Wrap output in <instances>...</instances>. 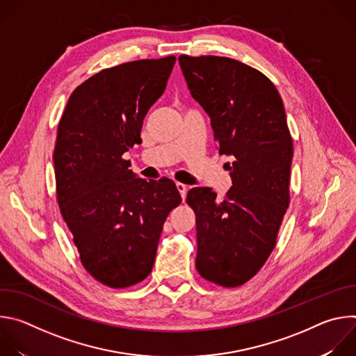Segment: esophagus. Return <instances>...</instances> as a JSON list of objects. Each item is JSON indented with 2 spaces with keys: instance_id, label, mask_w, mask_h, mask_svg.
<instances>
[{
  "instance_id": "1",
  "label": "esophagus",
  "mask_w": 356,
  "mask_h": 356,
  "mask_svg": "<svg viewBox=\"0 0 356 356\" xmlns=\"http://www.w3.org/2000/svg\"><path fill=\"white\" fill-rule=\"evenodd\" d=\"M176 187H177V190H179V193H180L181 198L184 200L186 195H187V186L183 184V183H176Z\"/></svg>"
}]
</instances>
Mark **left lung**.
Returning a JSON list of instances; mask_svg holds the SVG:
<instances>
[{
	"mask_svg": "<svg viewBox=\"0 0 356 356\" xmlns=\"http://www.w3.org/2000/svg\"><path fill=\"white\" fill-rule=\"evenodd\" d=\"M193 98L210 115L220 155L232 158V187L222 198L194 187L201 277L238 287L255 276L272 253L289 207L293 140L282 97L259 70L221 56L180 55Z\"/></svg>",
	"mask_w": 356,
	"mask_h": 356,
	"instance_id": "left-lung-1",
	"label": "left lung"
}]
</instances>
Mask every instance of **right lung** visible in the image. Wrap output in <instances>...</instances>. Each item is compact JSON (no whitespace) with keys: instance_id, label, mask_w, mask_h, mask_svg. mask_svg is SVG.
Segmentation results:
<instances>
[{"instance_id":"obj_1","label":"right lung","mask_w":356,"mask_h":356,"mask_svg":"<svg viewBox=\"0 0 356 356\" xmlns=\"http://www.w3.org/2000/svg\"><path fill=\"white\" fill-rule=\"evenodd\" d=\"M176 58L104 69L70 95L54 152L56 195L84 269L113 289L149 276L169 213L181 202L170 179L136 177L122 155L139 145L147 110Z\"/></svg>"}]
</instances>
